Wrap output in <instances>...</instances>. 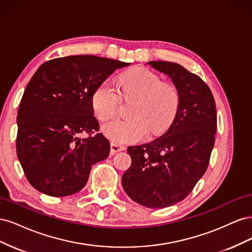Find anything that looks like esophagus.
Masks as SVG:
<instances>
[{
  "instance_id": "34e87169",
  "label": "esophagus",
  "mask_w": 252,
  "mask_h": 252,
  "mask_svg": "<svg viewBox=\"0 0 252 252\" xmlns=\"http://www.w3.org/2000/svg\"><path fill=\"white\" fill-rule=\"evenodd\" d=\"M123 150H125V146H122V145L117 144V143H111L110 144V155L111 156L116 155L117 152L123 151Z\"/></svg>"
}]
</instances>
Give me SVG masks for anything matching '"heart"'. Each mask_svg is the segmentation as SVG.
Instances as JSON below:
<instances>
[{
  "label": "heart",
  "instance_id": "b5f03b06",
  "mask_svg": "<svg viewBox=\"0 0 252 252\" xmlns=\"http://www.w3.org/2000/svg\"><path fill=\"white\" fill-rule=\"evenodd\" d=\"M123 98L136 97L130 110L131 119L116 120L103 126L104 134L116 143H134L146 134L158 135L170 127L177 116L180 95L172 84L162 83L155 72L143 67L133 68L119 79ZM121 95L108 81L98 85L93 94V107L101 121L118 114Z\"/></svg>",
  "mask_w": 252,
  "mask_h": 252
}]
</instances>
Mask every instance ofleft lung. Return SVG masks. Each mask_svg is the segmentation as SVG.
Wrapping results in <instances>:
<instances>
[{
    "mask_svg": "<svg viewBox=\"0 0 252 252\" xmlns=\"http://www.w3.org/2000/svg\"><path fill=\"white\" fill-rule=\"evenodd\" d=\"M147 64L168 75L180 95L177 116L162 136L129 146L131 166L122 177L127 195L148 208H165L181 201L207 170L217 132V108L211 90L180 64Z\"/></svg>",
    "mask_w": 252,
    "mask_h": 252,
    "instance_id": "obj_1",
    "label": "left lung"
}]
</instances>
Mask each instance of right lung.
<instances>
[{
	"label": "right lung",
	"mask_w": 252,
	"mask_h": 252,
	"mask_svg": "<svg viewBox=\"0 0 252 252\" xmlns=\"http://www.w3.org/2000/svg\"><path fill=\"white\" fill-rule=\"evenodd\" d=\"M130 63L95 56L58 58L42 64L18 110L17 156L40 192L66 196L86 185L91 166L109 156L110 144L94 116L95 88ZM82 133L90 136L81 139Z\"/></svg>",
	"instance_id": "right-lung-1"
}]
</instances>
